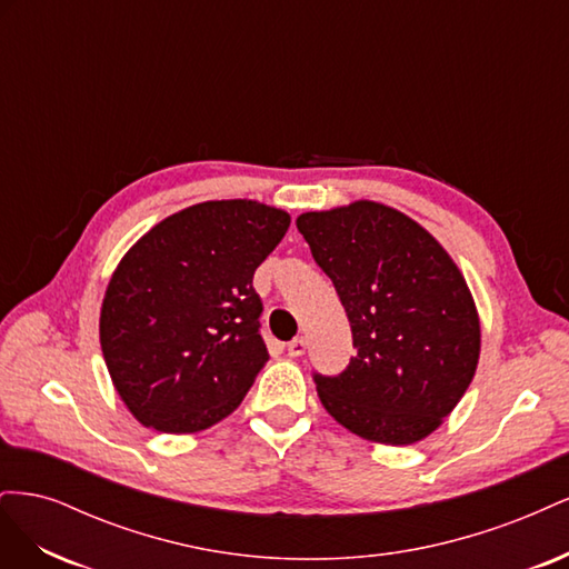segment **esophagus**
Here are the masks:
<instances>
[{
	"instance_id": "esophagus-1",
	"label": "esophagus",
	"mask_w": 569,
	"mask_h": 569,
	"mask_svg": "<svg viewBox=\"0 0 569 569\" xmlns=\"http://www.w3.org/2000/svg\"><path fill=\"white\" fill-rule=\"evenodd\" d=\"M287 353H289L291 358H299V356H303V353H306V339H303V337L291 339V341L287 343Z\"/></svg>"
}]
</instances>
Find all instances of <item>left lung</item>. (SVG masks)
Here are the masks:
<instances>
[{
    "instance_id": "8db88e82",
    "label": "left lung",
    "mask_w": 569,
    "mask_h": 569,
    "mask_svg": "<svg viewBox=\"0 0 569 569\" xmlns=\"http://www.w3.org/2000/svg\"><path fill=\"white\" fill-rule=\"evenodd\" d=\"M297 228L337 289L356 347L341 375H316L320 403L360 439H427L479 363V313L460 268L420 222L380 201L308 211Z\"/></svg>"
}]
</instances>
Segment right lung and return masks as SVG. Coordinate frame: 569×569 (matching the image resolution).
<instances>
[{
	"label": "right lung",
	"mask_w": 569,
	"mask_h": 569,
	"mask_svg": "<svg viewBox=\"0 0 569 569\" xmlns=\"http://www.w3.org/2000/svg\"><path fill=\"white\" fill-rule=\"evenodd\" d=\"M289 222L287 211L256 199L201 201L157 222L120 258L99 341L137 422L194 435L244 401L270 358L253 272Z\"/></svg>",
	"instance_id": "add662e5"
}]
</instances>
